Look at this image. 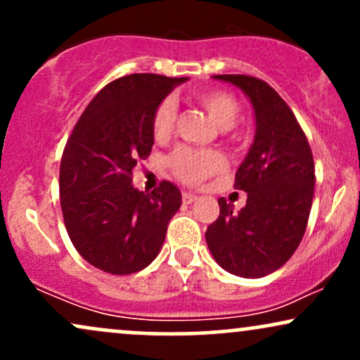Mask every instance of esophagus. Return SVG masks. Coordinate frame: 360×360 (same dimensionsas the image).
<instances>
[{
    "label": "esophagus",
    "mask_w": 360,
    "mask_h": 360,
    "mask_svg": "<svg viewBox=\"0 0 360 360\" xmlns=\"http://www.w3.org/2000/svg\"><path fill=\"white\" fill-rule=\"evenodd\" d=\"M198 200V196L196 194H193V193H183V201L186 205H191V203H194V201Z\"/></svg>",
    "instance_id": "obj_1"
}]
</instances>
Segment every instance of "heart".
<instances>
[{"mask_svg": "<svg viewBox=\"0 0 360 360\" xmlns=\"http://www.w3.org/2000/svg\"><path fill=\"white\" fill-rule=\"evenodd\" d=\"M196 101L203 106L210 118L221 128L226 139H237L233 130L235 122L240 115V103L229 91L212 89L196 94ZM177 106L174 100L166 98L157 106L152 118V131L157 140L167 139L174 130ZM167 166L177 179L184 184H200L205 179L221 172L226 167V160L218 150H198V148L179 147L169 155Z\"/></svg>", "mask_w": 360, "mask_h": 360, "instance_id": "obj_1", "label": "heart"}]
</instances>
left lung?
Here are the masks:
<instances>
[{
	"label": "left lung",
	"instance_id": "obj_1",
	"mask_svg": "<svg viewBox=\"0 0 360 360\" xmlns=\"http://www.w3.org/2000/svg\"><path fill=\"white\" fill-rule=\"evenodd\" d=\"M249 96L255 137L235 174V189L247 193L240 212L225 198L206 230L218 264L240 278L278 271L298 249L308 225L315 191V162L303 128L286 101L266 81L243 74H220Z\"/></svg>",
	"mask_w": 360,
	"mask_h": 360
}]
</instances>
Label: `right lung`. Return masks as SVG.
<instances>
[{"label": "right lung", "mask_w": 360, "mask_h": 360, "mask_svg": "<svg viewBox=\"0 0 360 360\" xmlns=\"http://www.w3.org/2000/svg\"><path fill=\"white\" fill-rule=\"evenodd\" d=\"M186 77L128 74L91 100L60 160L62 217L72 245L91 266L134 274L159 254L181 193L162 181L152 193L131 186L139 160L154 146L159 103Z\"/></svg>", "instance_id": "add662e5"}]
</instances>
